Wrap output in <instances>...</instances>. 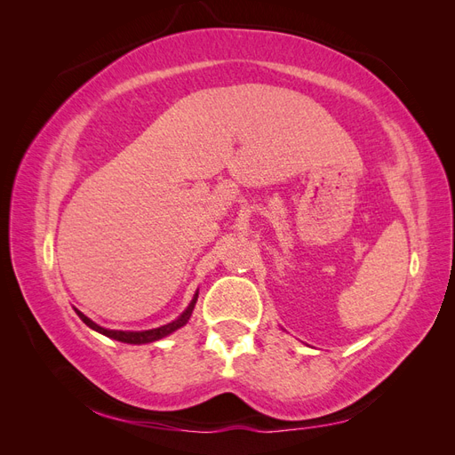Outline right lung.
<instances>
[{
  "label": "right lung",
  "instance_id": "right-lung-1",
  "mask_svg": "<svg viewBox=\"0 0 455 455\" xmlns=\"http://www.w3.org/2000/svg\"><path fill=\"white\" fill-rule=\"evenodd\" d=\"M197 296H199V292H196L194 299H191V304L186 307V311H184L180 316H178L176 321H172V323H169V324H164V326H159V328L142 330V332H131V330H108V328H102V326H99L96 323H92V321L89 319V316H85V315L81 313V311H77V309H76V313L79 315V319H81V321H84L89 328L96 330V332H100V334H104V336H108V338L117 339V341H123V343H134V346H142V343L157 341V339H161V338H164V336L172 334L174 330L182 328V326L189 321L191 311H194V307H196Z\"/></svg>",
  "mask_w": 455,
  "mask_h": 455
}]
</instances>
